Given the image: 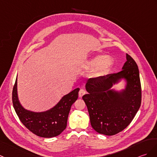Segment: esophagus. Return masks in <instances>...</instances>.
I'll return each instance as SVG.
<instances>
[{
    "mask_svg": "<svg viewBox=\"0 0 157 157\" xmlns=\"http://www.w3.org/2000/svg\"><path fill=\"white\" fill-rule=\"evenodd\" d=\"M86 92L85 90L81 89V90H79V98H82L83 95H84V94H86Z\"/></svg>",
    "mask_w": 157,
    "mask_h": 157,
    "instance_id": "34e87169",
    "label": "esophagus"
}]
</instances>
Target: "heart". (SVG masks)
I'll return each instance as SVG.
<instances>
[{"label": "heart", "instance_id": "b5f03b06", "mask_svg": "<svg viewBox=\"0 0 157 157\" xmlns=\"http://www.w3.org/2000/svg\"><path fill=\"white\" fill-rule=\"evenodd\" d=\"M114 64V59L109 56L99 55L95 56L88 63V67L94 69V74L99 75L112 67Z\"/></svg>", "mask_w": 157, "mask_h": 157}]
</instances>
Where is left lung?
<instances>
[{
    "label": "left lung",
    "instance_id": "left-lung-1",
    "mask_svg": "<svg viewBox=\"0 0 157 157\" xmlns=\"http://www.w3.org/2000/svg\"><path fill=\"white\" fill-rule=\"evenodd\" d=\"M124 78L125 88L112 86ZM88 94L82 97L89 112L90 123L97 132L112 136L128 126L139 110L141 85L138 65L128 54L122 70L116 74L90 78L86 83Z\"/></svg>",
    "mask_w": 157,
    "mask_h": 157
}]
</instances>
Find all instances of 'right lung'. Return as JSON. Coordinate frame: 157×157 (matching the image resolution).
Wrapping results in <instances>:
<instances>
[{"mask_svg": "<svg viewBox=\"0 0 157 157\" xmlns=\"http://www.w3.org/2000/svg\"><path fill=\"white\" fill-rule=\"evenodd\" d=\"M79 88H76L62 97L49 110L35 112L26 110L21 104L17 94V77L13 90V104L17 116L23 125L36 135L43 138L57 136L67 126L71 105L77 100Z\"/></svg>", "mask_w": 157, "mask_h": 157, "instance_id": "obj_1", "label": "right lung"}]
</instances>
